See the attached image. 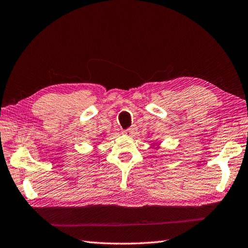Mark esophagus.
<instances>
[{
	"mask_svg": "<svg viewBox=\"0 0 248 248\" xmlns=\"http://www.w3.org/2000/svg\"><path fill=\"white\" fill-rule=\"evenodd\" d=\"M134 131H135L134 128H129V129H125V130L124 131V133L125 135H129V137H131V135L134 134Z\"/></svg>",
	"mask_w": 248,
	"mask_h": 248,
	"instance_id": "esophagus-1",
	"label": "esophagus"
}]
</instances>
